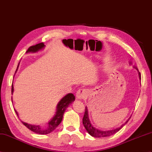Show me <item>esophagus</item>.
Listing matches in <instances>:
<instances>
[{
  "instance_id": "obj_1",
  "label": "esophagus",
  "mask_w": 152,
  "mask_h": 152,
  "mask_svg": "<svg viewBox=\"0 0 152 152\" xmlns=\"http://www.w3.org/2000/svg\"><path fill=\"white\" fill-rule=\"evenodd\" d=\"M87 95V91L86 89H80L77 91L76 97L78 99H83Z\"/></svg>"
}]
</instances>
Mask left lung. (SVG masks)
Wrapping results in <instances>:
<instances>
[{"label":"left lung","instance_id":"obj_1","mask_svg":"<svg viewBox=\"0 0 152 152\" xmlns=\"http://www.w3.org/2000/svg\"><path fill=\"white\" fill-rule=\"evenodd\" d=\"M137 70V67H135ZM140 73L139 72V77L140 78ZM129 118L128 119V121ZM128 121H127L124 124H123L121 127H118V128L113 129H111V130H106V131H102V130H99L96 128H94V127L92 126V124H91L89 118V116H88V112H87V109L86 107V109H85V113H84V116L83 118V124L85 127V128L86 129L87 132L89 133V135L91 136L94 137H98V138H100V137H109L111 136L113 134L116 133V132H118L120 129H121L123 126H124L127 122H128Z\"/></svg>","mask_w":152,"mask_h":152}]
</instances>
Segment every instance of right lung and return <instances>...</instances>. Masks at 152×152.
Returning <instances> with one entry per match:
<instances>
[{
    "instance_id": "obj_1",
    "label": "right lung",
    "mask_w": 152,
    "mask_h": 152,
    "mask_svg": "<svg viewBox=\"0 0 152 152\" xmlns=\"http://www.w3.org/2000/svg\"><path fill=\"white\" fill-rule=\"evenodd\" d=\"M45 47V45L43 43H40L39 44H37L36 45L31 46L26 51L27 52H36L38 50H41V48H43ZM18 67V66H17ZM13 85L12 86V94L13 93ZM75 96H74V94L72 93H69L63 97L62 99L60 100V102L58 103L57 105V111H56L55 116L53 117L50 121H49L48 123V126L46 128H41L39 126H36V125H31L28 124L27 123L22 122L23 124L28 129H29L31 131L33 132L41 134V135H45V134H48L51 133L52 132L54 131V130L57 128L58 125L61 123L62 119H63V116L64 114V112L65 111L66 109L67 108L69 105L71 104L72 102L75 101ZM17 116L19 117L18 113L16 111V110L14 109Z\"/></svg>"
}]
</instances>
